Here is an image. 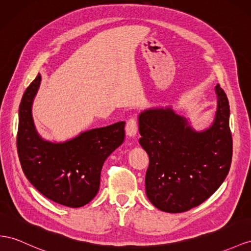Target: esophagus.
<instances>
[{"label":"esophagus","instance_id":"esophagus-1","mask_svg":"<svg viewBox=\"0 0 251 251\" xmlns=\"http://www.w3.org/2000/svg\"><path fill=\"white\" fill-rule=\"evenodd\" d=\"M138 131V123H137V119L132 117L127 122L126 125V133L128 137H134L137 134Z\"/></svg>","mask_w":251,"mask_h":251}]
</instances>
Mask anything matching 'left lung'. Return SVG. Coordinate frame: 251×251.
<instances>
[{
    "mask_svg": "<svg viewBox=\"0 0 251 251\" xmlns=\"http://www.w3.org/2000/svg\"><path fill=\"white\" fill-rule=\"evenodd\" d=\"M217 111L209 129L196 132L171 108L139 117L140 144L150 157L146 195L159 210L180 213L202 203L221 187L232 160L229 101L215 87Z\"/></svg>",
    "mask_w": 251,
    "mask_h": 251,
    "instance_id": "1",
    "label": "left lung"
}]
</instances>
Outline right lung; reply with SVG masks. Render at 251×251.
I'll use <instances>...</instances> for the list:
<instances>
[{
  "label": "right lung",
  "mask_w": 251,
  "mask_h": 251,
  "mask_svg": "<svg viewBox=\"0 0 251 251\" xmlns=\"http://www.w3.org/2000/svg\"><path fill=\"white\" fill-rule=\"evenodd\" d=\"M41 75L25 90L19 108L18 155L25 176L42 195L71 208L87 204L98 194L102 164L123 143L125 122L95 128L63 143L42 140L31 117Z\"/></svg>",
  "instance_id": "obj_1"
}]
</instances>
